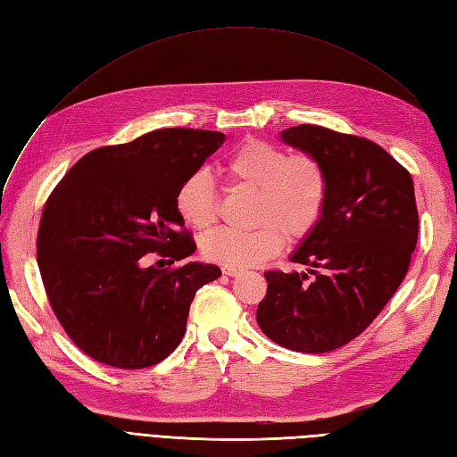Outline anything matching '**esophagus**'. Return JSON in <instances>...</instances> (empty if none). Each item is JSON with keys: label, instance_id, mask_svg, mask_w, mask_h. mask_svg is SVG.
<instances>
[{"label": "esophagus", "instance_id": "esophagus-1", "mask_svg": "<svg viewBox=\"0 0 457 457\" xmlns=\"http://www.w3.org/2000/svg\"><path fill=\"white\" fill-rule=\"evenodd\" d=\"M240 272V269H237V267H223V274H227V276H237Z\"/></svg>", "mask_w": 457, "mask_h": 457}]
</instances>
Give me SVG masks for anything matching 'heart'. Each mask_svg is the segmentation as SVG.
Instances as JSON below:
<instances>
[{"mask_svg": "<svg viewBox=\"0 0 457 457\" xmlns=\"http://www.w3.org/2000/svg\"><path fill=\"white\" fill-rule=\"evenodd\" d=\"M219 175L232 185L255 190L253 228H217L202 238L207 259L227 267H250L278 253L284 232L305 237L320 219L328 198L322 163L309 154L289 156L265 141H245L219 162ZM185 225L205 230L215 220V181L207 170L190 173L175 195Z\"/></svg>", "mask_w": 457, "mask_h": 457, "instance_id": "heart-1", "label": "heart"}]
</instances>
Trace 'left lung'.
Returning a JSON list of instances; mask_svg holds the SVG:
<instances>
[{
	"instance_id": "1",
	"label": "left lung",
	"mask_w": 457,
	"mask_h": 457,
	"mask_svg": "<svg viewBox=\"0 0 457 457\" xmlns=\"http://www.w3.org/2000/svg\"><path fill=\"white\" fill-rule=\"evenodd\" d=\"M280 139L322 163L328 198L289 255L309 269L265 272L255 318L286 349L328 353L361 336L404 280L420 230L413 181L362 137L301 123Z\"/></svg>"
}]
</instances>
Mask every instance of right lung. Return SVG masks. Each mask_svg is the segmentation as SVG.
I'll list each match as a JSON object with an SVG mask.
<instances>
[{
  "instance_id": "1",
  "label": "right lung",
  "mask_w": 457,
  "mask_h": 457,
  "mask_svg": "<svg viewBox=\"0 0 457 457\" xmlns=\"http://www.w3.org/2000/svg\"><path fill=\"white\" fill-rule=\"evenodd\" d=\"M223 141L219 131H150L89 152L53 190L37 267L64 331L96 362L121 370L162 362L181 343L198 289L220 276L207 262L168 270L145 267L143 257L158 252L173 262L196 252L175 195Z\"/></svg>"
}]
</instances>
